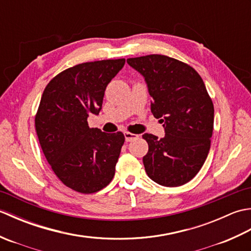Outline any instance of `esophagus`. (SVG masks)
<instances>
[{
    "label": "esophagus",
    "mask_w": 251,
    "mask_h": 251,
    "mask_svg": "<svg viewBox=\"0 0 251 251\" xmlns=\"http://www.w3.org/2000/svg\"><path fill=\"white\" fill-rule=\"evenodd\" d=\"M124 136H125V140H126V142H130V141L135 140V139H137L138 137H139L138 135L131 134V132H128V131H125V132H124Z\"/></svg>",
    "instance_id": "1"
}]
</instances>
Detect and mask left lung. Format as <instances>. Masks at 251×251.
Listing matches in <instances>:
<instances>
[{
	"mask_svg": "<svg viewBox=\"0 0 251 251\" xmlns=\"http://www.w3.org/2000/svg\"><path fill=\"white\" fill-rule=\"evenodd\" d=\"M152 97L151 112L163 123L165 136L142 135L149 151L146 172L154 182L179 186L193 179L204 165L214 129V104L193 68L164 55L129 58Z\"/></svg>",
	"mask_w": 251,
	"mask_h": 251,
	"instance_id": "obj_1",
	"label": "left lung"
}]
</instances>
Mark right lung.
I'll use <instances>...</instances> for the list:
<instances>
[{
  "mask_svg": "<svg viewBox=\"0 0 251 251\" xmlns=\"http://www.w3.org/2000/svg\"><path fill=\"white\" fill-rule=\"evenodd\" d=\"M125 59L79 63L47 84L35 116V129L47 162L61 182L90 194L108 185L125 137L89 128L87 117L98 115L104 90Z\"/></svg>",
  "mask_w": 251,
  "mask_h": 251,
  "instance_id": "add662e5",
  "label": "right lung"
}]
</instances>
